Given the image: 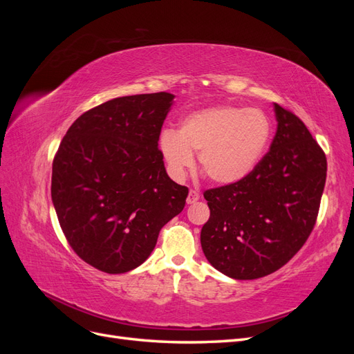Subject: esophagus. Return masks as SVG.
<instances>
[{
	"label": "esophagus",
	"instance_id": "34e87169",
	"mask_svg": "<svg viewBox=\"0 0 354 354\" xmlns=\"http://www.w3.org/2000/svg\"><path fill=\"white\" fill-rule=\"evenodd\" d=\"M199 199H201L199 192H196V190H190V192H189V195H187V199H186V202L189 203V205H192V203L198 202Z\"/></svg>",
	"mask_w": 354,
	"mask_h": 354
}]
</instances>
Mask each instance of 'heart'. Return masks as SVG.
<instances>
[{
	"instance_id": "b5f03b06",
	"label": "heart",
	"mask_w": 354,
	"mask_h": 354,
	"mask_svg": "<svg viewBox=\"0 0 354 354\" xmlns=\"http://www.w3.org/2000/svg\"><path fill=\"white\" fill-rule=\"evenodd\" d=\"M273 133L270 118L255 108L214 106L189 113L178 130L167 128L159 136L158 147L174 178H183L199 167L214 183L229 186L248 177L260 164Z\"/></svg>"
}]
</instances>
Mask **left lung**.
<instances>
[{"label":"left lung","mask_w":354,"mask_h":354,"mask_svg":"<svg viewBox=\"0 0 354 354\" xmlns=\"http://www.w3.org/2000/svg\"><path fill=\"white\" fill-rule=\"evenodd\" d=\"M270 151L239 183L207 190L201 245L209 264L251 281L281 269L307 241L326 180V156L298 116L273 104Z\"/></svg>","instance_id":"8db88e82"}]
</instances>
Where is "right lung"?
<instances>
[{"instance_id": "right-lung-1", "label": "right lung", "mask_w": 354, "mask_h": 354, "mask_svg": "<svg viewBox=\"0 0 354 354\" xmlns=\"http://www.w3.org/2000/svg\"><path fill=\"white\" fill-rule=\"evenodd\" d=\"M174 94L112 99L82 113L59 146L51 199L81 259L104 273L147 260L189 190L167 174L158 140Z\"/></svg>"}]
</instances>
